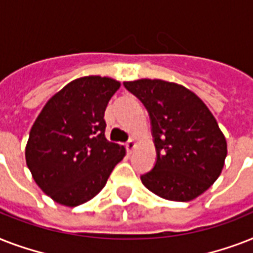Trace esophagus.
<instances>
[{"mask_svg":"<svg viewBox=\"0 0 253 253\" xmlns=\"http://www.w3.org/2000/svg\"><path fill=\"white\" fill-rule=\"evenodd\" d=\"M135 147H136V142H135L134 139H130V140L126 143L127 154H132V151H134Z\"/></svg>","mask_w":253,"mask_h":253,"instance_id":"1","label":"esophagus"}]
</instances>
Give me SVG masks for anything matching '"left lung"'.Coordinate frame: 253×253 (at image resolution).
Here are the masks:
<instances>
[{"label":"left lung","instance_id":"left-lung-1","mask_svg":"<svg viewBox=\"0 0 253 253\" xmlns=\"http://www.w3.org/2000/svg\"><path fill=\"white\" fill-rule=\"evenodd\" d=\"M123 85L150 113L156 164L140 177L156 196L186 202L201 196L219 177L227 143L204 101L188 87L140 79Z\"/></svg>","mask_w":253,"mask_h":253}]
</instances>
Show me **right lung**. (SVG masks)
Masks as SVG:
<instances>
[{
    "label": "right lung",
    "instance_id": "add662e5",
    "mask_svg": "<svg viewBox=\"0 0 253 253\" xmlns=\"http://www.w3.org/2000/svg\"><path fill=\"white\" fill-rule=\"evenodd\" d=\"M121 83L85 76L47 101L26 144V164L37 185L68 208L95 197L126 155L105 136V110Z\"/></svg>",
    "mask_w": 253,
    "mask_h": 253
}]
</instances>
